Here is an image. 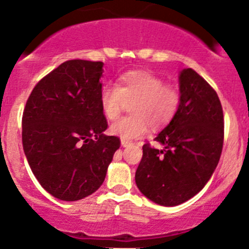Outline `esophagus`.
I'll use <instances>...</instances> for the list:
<instances>
[{"mask_svg":"<svg viewBox=\"0 0 249 249\" xmlns=\"http://www.w3.org/2000/svg\"><path fill=\"white\" fill-rule=\"evenodd\" d=\"M131 141H129V140H125V139H122V146L123 147H126V146H130L131 145Z\"/></svg>","mask_w":249,"mask_h":249,"instance_id":"obj_1","label":"esophagus"}]
</instances>
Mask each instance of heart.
Returning a JSON list of instances; mask_svg holds the SVG:
<instances>
[{
  "label": "heart",
  "mask_w": 249,
  "mask_h": 249,
  "mask_svg": "<svg viewBox=\"0 0 249 249\" xmlns=\"http://www.w3.org/2000/svg\"><path fill=\"white\" fill-rule=\"evenodd\" d=\"M130 104L129 117L110 125V132L125 140L141 138L148 129L168 124L177 114L182 94L177 87L164 85V80L152 72L134 70L122 73L117 86L106 85L99 94L102 113L108 120L117 119Z\"/></svg>",
  "instance_id": "1"
}]
</instances>
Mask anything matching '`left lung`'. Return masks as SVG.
Instances as JSON below:
<instances>
[{
  "label": "left lung",
  "instance_id": "1",
  "mask_svg": "<svg viewBox=\"0 0 249 249\" xmlns=\"http://www.w3.org/2000/svg\"><path fill=\"white\" fill-rule=\"evenodd\" d=\"M179 90L177 114L155 138L164 148L145 143L135 173L139 190L163 206L179 205L205 187L224 145V113L213 88L194 70L183 69Z\"/></svg>",
  "mask_w": 249,
  "mask_h": 249
}]
</instances>
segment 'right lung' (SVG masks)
Listing matches in <instances>:
<instances>
[{
  "mask_svg": "<svg viewBox=\"0 0 249 249\" xmlns=\"http://www.w3.org/2000/svg\"><path fill=\"white\" fill-rule=\"evenodd\" d=\"M103 62L69 60L41 78L23 111V150L41 187L53 196L76 201L104 182L117 136H107L102 113Z\"/></svg>",
  "mask_w": 249,
  "mask_h": 249,
  "instance_id": "1",
  "label": "right lung"
}]
</instances>
